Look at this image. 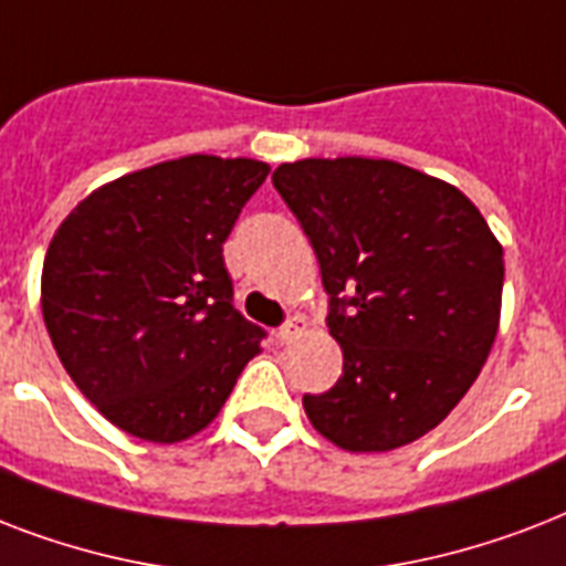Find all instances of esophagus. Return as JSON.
<instances>
[{
    "label": "esophagus",
    "instance_id": "obj_1",
    "mask_svg": "<svg viewBox=\"0 0 566 566\" xmlns=\"http://www.w3.org/2000/svg\"><path fill=\"white\" fill-rule=\"evenodd\" d=\"M305 326H308V319L302 317V314H296V317L287 319V323L275 332V340H279V344H293L296 337H302Z\"/></svg>",
    "mask_w": 566,
    "mask_h": 566
}]
</instances>
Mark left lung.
Instances as JSON below:
<instances>
[{
  "label": "left lung",
  "mask_w": 566,
  "mask_h": 566,
  "mask_svg": "<svg viewBox=\"0 0 566 566\" xmlns=\"http://www.w3.org/2000/svg\"><path fill=\"white\" fill-rule=\"evenodd\" d=\"M332 296L344 373L302 396L346 452L431 431L482 373L500 332L502 243L455 185L387 158H302L273 172Z\"/></svg>",
  "instance_id": "1"
}]
</instances>
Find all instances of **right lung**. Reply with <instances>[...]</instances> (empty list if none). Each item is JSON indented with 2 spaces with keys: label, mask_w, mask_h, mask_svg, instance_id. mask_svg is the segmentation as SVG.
Instances as JSON below:
<instances>
[{
  "label": "right lung",
  "mask_w": 566,
  "mask_h": 566,
  "mask_svg": "<svg viewBox=\"0 0 566 566\" xmlns=\"http://www.w3.org/2000/svg\"><path fill=\"white\" fill-rule=\"evenodd\" d=\"M270 164L185 155L84 196L57 226L40 311L57 358L132 438L208 429L264 332L231 305L222 243Z\"/></svg>",
  "instance_id": "1"
}]
</instances>
